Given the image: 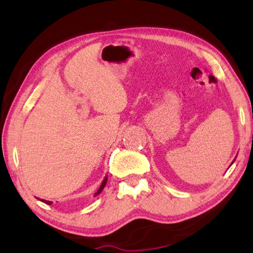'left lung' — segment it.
<instances>
[{
    "label": "left lung",
    "instance_id": "8db88e82",
    "mask_svg": "<svg viewBox=\"0 0 253 253\" xmlns=\"http://www.w3.org/2000/svg\"><path fill=\"white\" fill-rule=\"evenodd\" d=\"M235 158H237V157H235ZM235 158H234V160H233V162L235 161ZM233 162H232V163H231V165H232V164H233ZM231 165H230V166H231Z\"/></svg>",
    "mask_w": 253,
    "mask_h": 253
}]
</instances>
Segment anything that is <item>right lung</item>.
Returning <instances> with one entry per match:
<instances>
[{"label":"right lung","instance_id":"right-lung-1","mask_svg":"<svg viewBox=\"0 0 253 253\" xmlns=\"http://www.w3.org/2000/svg\"><path fill=\"white\" fill-rule=\"evenodd\" d=\"M107 179H108V177H107V175L105 176V178H104V181H102V183H101V185H100V187L98 188V191L96 192L95 193V196H97L98 194H100V192L104 190V187L106 186V183H107ZM38 200H40V199H38ZM41 202H43V203H45V204H51L52 202H51V201H45V200H40Z\"/></svg>","mask_w":253,"mask_h":253}]
</instances>
